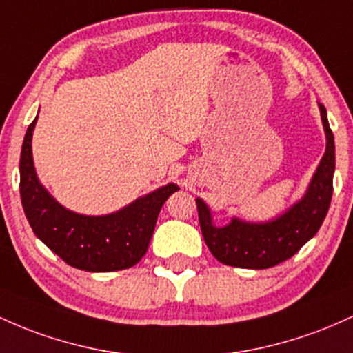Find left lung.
<instances>
[{
  "instance_id": "obj_1",
  "label": "left lung",
  "mask_w": 353,
  "mask_h": 353,
  "mask_svg": "<svg viewBox=\"0 0 353 353\" xmlns=\"http://www.w3.org/2000/svg\"><path fill=\"white\" fill-rule=\"evenodd\" d=\"M319 108L327 138L325 153L302 200L292 205L279 219L265 223L232 219L225 227H215L207 203L196 198L198 220L205 243L219 262L253 270L275 267L294 256L322 227L334 192L335 143L325 106L319 105Z\"/></svg>"
}]
</instances>
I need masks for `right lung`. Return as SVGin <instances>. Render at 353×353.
<instances>
[{"label": "right lung", "instance_id": "add662e5", "mask_svg": "<svg viewBox=\"0 0 353 353\" xmlns=\"http://www.w3.org/2000/svg\"><path fill=\"white\" fill-rule=\"evenodd\" d=\"M28 126L19 158V195L34 235L63 262L85 272H117L143 259L155 230L158 213L175 183L138 198L120 212L86 216L58 203L39 183L31 155L34 125Z\"/></svg>", "mask_w": 353, "mask_h": 353}]
</instances>
